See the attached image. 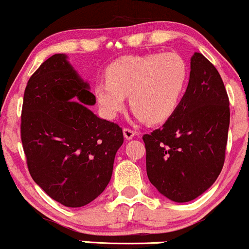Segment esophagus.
<instances>
[{"label":"esophagus","mask_w":249,"mask_h":249,"mask_svg":"<svg viewBox=\"0 0 249 249\" xmlns=\"http://www.w3.org/2000/svg\"><path fill=\"white\" fill-rule=\"evenodd\" d=\"M123 133H124V137L126 138L127 140H131L134 136H136L134 131L131 130V128H128V127H125L124 130H123Z\"/></svg>","instance_id":"obj_1"}]
</instances>
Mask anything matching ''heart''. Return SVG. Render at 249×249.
Instances as JSON below:
<instances>
[{
  "instance_id": "1",
  "label": "heart",
  "mask_w": 249,
  "mask_h": 249,
  "mask_svg": "<svg viewBox=\"0 0 249 249\" xmlns=\"http://www.w3.org/2000/svg\"><path fill=\"white\" fill-rule=\"evenodd\" d=\"M107 81L94 94L103 115L113 119L124 109L125 96L139 122H166L178 109L188 82V66L176 53L128 55L107 68Z\"/></svg>"
}]
</instances>
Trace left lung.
Segmentation results:
<instances>
[{"label": "left lung", "instance_id": "obj_1", "mask_svg": "<svg viewBox=\"0 0 249 249\" xmlns=\"http://www.w3.org/2000/svg\"><path fill=\"white\" fill-rule=\"evenodd\" d=\"M229 126L230 101L223 80L196 52L178 109L162 127L142 137L151 183L176 203L200 196L223 169Z\"/></svg>", "mask_w": 249, "mask_h": 249}]
</instances>
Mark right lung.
<instances>
[{
    "instance_id": "1",
    "label": "right lung",
    "mask_w": 249,
    "mask_h": 249,
    "mask_svg": "<svg viewBox=\"0 0 249 249\" xmlns=\"http://www.w3.org/2000/svg\"><path fill=\"white\" fill-rule=\"evenodd\" d=\"M68 62L54 54L30 77L20 123L31 178L68 208L92 202L107 188L123 145L122 127L89 109L95 96Z\"/></svg>"
}]
</instances>
